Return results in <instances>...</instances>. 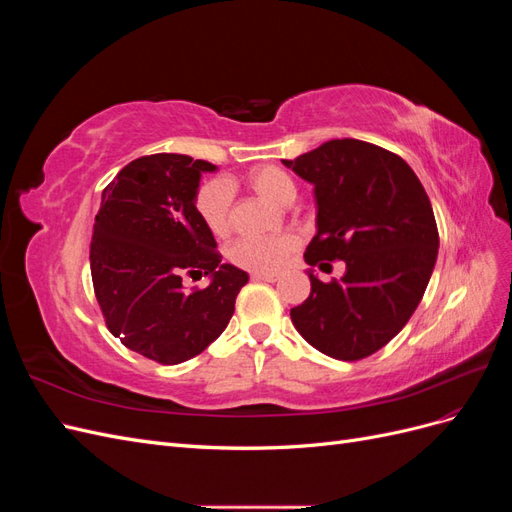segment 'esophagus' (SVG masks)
I'll use <instances>...</instances> for the list:
<instances>
[{
	"label": "esophagus",
	"mask_w": 512,
	"mask_h": 512,
	"mask_svg": "<svg viewBox=\"0 0 512 512\" xmlns=\"http://www.w3.org/2000/svg\"><path fill=\"white\" fill-rule=\"evenodd\" d=\"M252 280L254 282H277L280 280V275L277 273H252Z\"/></svg>",
	"instance_id": "1"
}]
</instances>
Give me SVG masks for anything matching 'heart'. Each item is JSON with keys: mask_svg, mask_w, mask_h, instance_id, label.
<instances>
[{"mask_svg": "<svg viewBox=\"0 0 512 512\" xmlns=\"http://www.w3.org/2000/svg\"><path fill=\"white\" fill-rule=\"evenodd\" d=\"M247 185L273 205L288 207L297 198V185L292 177L277 166H258L245 177ZM194 211L213 237L224 239L232 230V188L224 179H207L194 194ZM299 239L294 235H275L265 239H239L230 245L228 258L232 265L254 273L280 271L288 258L297 252Z\"/></svg>", "mask_w": 512, "mask_h": 512, "instance_id": "obj_1", "label": "heart"}]
</instances>
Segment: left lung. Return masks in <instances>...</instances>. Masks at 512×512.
I'll return each instance as SVG.
<instances>
[{
	"mask_svg": "<svg viewBox=\"0 0 512 512\" xmlns=\"http://www.w3.org/2000/svg\"><path fill=\"white\" fill-rule=\"evenodd\" d=\"M314 183L318 232L305 262L344 260L342 280L320 282L290 309L307 344L339 361H361L406 327L438 258V226L425 188L395 153L335 138L284 160ZM322 267V265H320Z\"/></svg>",
	"mask_w": 512,
	"mask_h": 512,
	"instance_id": "8db88e82",
	"label": "left lung"
}]
</instances>
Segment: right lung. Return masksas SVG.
<instances>
[{
    "mask_svg": "<svg viewBox=\"0 0 512 512\" xmlns=\"http://www.w3.org/2000/svg\"><path fill=\"white\" fill-rule=\"evenodd\" d=\"M213 170L181 153H153L123 166L102 192L89 247L98 305L123 346L162 365L188 361L215 342L250 280L222 265L194 211L200 175ZM185 274H211L212 284L185 291Z\"/></svg>",
    "mask_w": 512,
    "mask_h": 512,
    "instance_id": "right-lung-1",
    "label": "right lung"
}]
</instances>
